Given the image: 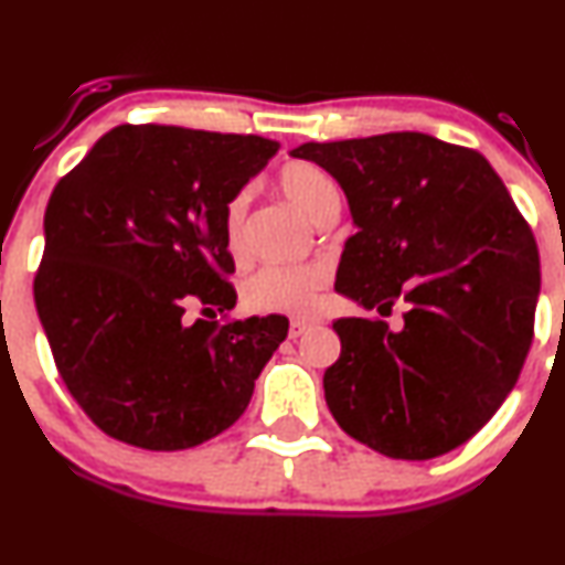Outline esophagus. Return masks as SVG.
<instances>
[{
    "label": "esophagus",
    "mask_w": 565,
    "mask_h": 565,
    "mask_svg": "<svg viewBox=\"0 0 565 565\" xmlns=\"http://www.w3.org/2000/svg\"><path fill=\"white\" fill-rule=\"evenodd\" d=\"M308 329H310V321H305V318H291V323H289V339L302 337Z\"/></svg>",
    "instance_id": "34e87169"
}]
</instances>
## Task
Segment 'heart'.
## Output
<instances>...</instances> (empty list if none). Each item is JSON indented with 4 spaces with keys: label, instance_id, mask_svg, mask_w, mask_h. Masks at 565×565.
Returning <instances> with one entry per match:
<instances>
[{
    "label": "heart",
    "instance_id": "obj_1",
    "mask_svg": "<svg viewBox=\"0 0 565 565\" xmlns=\"http://www.w3.org/2000/svg\"><path fill=\"white\" fill-rule=\"evenodd\" d=\"M276 183L291 205L312 223H323L339 213L334 179L312 162H287L278 171ZM244 213L247 194L239 192L231 196L223 213V239L234 257L244 253ZM326 284L329 268L323 263H270L244 281L242 297L244 305L260 316H308L316 310Z\"/></svg>",
    "mask_w": 565,
    "mask_h": 565
}]
</instances>
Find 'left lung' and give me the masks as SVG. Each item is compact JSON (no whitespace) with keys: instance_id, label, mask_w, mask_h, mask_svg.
<instances>
[{"instance_id":"1","label":"left lung","mask_w":565,"mask_h":565,"mask_svg":"<svg viewBox=\"0 0 565 565\" xmlns=\"http://www.w3.org/2000/svg\"><path fill=\"white\" fill-rule=\"evenodd\" d=\"M344 189L358 234L337 291L390 316L339 318L342 352L323 373L326 405L352 439L386 458L429 460L498 413L532 348L540 255L505 183L477 149L429 134L308 141Z\"/></svg>"}]
</instances>
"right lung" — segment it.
I'll return each mask as SVG.
<instances>
[{"label": "right lung", "mask_w": 565, "mask_h": 565, "mask_svg": "<svg viewBox=\"0 0 565 565\" xmlns=\"http://www.w3.org/2000/svg\"><path fill=\"white\" fill-rule=\"evenodd\" d=\"M276 149L263 136L126 124L54 186L33 300L67 392L107 437L186 450L247 411L289 321L183 312L236 305L223 213Z\"/></svg>", "instance_id": "add662e5"}]
</instances>
